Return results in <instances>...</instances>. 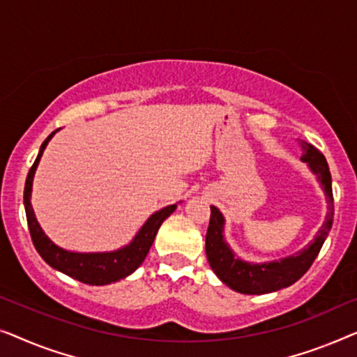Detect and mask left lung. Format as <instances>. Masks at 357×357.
<instances>
[{
    "label": "left lung",
    "mask_w": 357,
    "mask_h": 357,
    "mask_svg": "<svg viewBox=\"0 0 357 357\" xmlns=\"http://www.w3.org/2000/svg\"><path fill=\"white\" fill-rule=\"evenodd\" d=\"M301 149H303L301 160L307 163L310 172L317 176L328 204L325 222L315 238L307 244V248L289 257L272 260V262H245L233 252L225 239V217L222 212L215 205L210 207L212 213H210V223L207 236H205V252L215 275L233 291L243 294H267L281 288H288L307 272L327 239L331 225H333V192H331L328 163L322 152H319L309 142L301 140Z\"/></svg>",
    "instance_id": "obj_1"
}]
</instances>
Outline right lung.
<instances>
[{
  "mask_svg": "<svg viewBox=\"0 0 357 357\" xmlns=\"http://www.w3.org/2000/svg\"><path fill=\"white\" fill-rule=\"evenodd\" d=\"M58 132L53 130L52 134L45 139V142L40 147V152L35 158V162L30 168L26 179V188H24V207H26L27 215V225L30 236H32V243L37 249L45 262L50 267L58 270L68 277H71L77 281H82L85 284L92 286H103L114 283L123 278L129 277L130 273L135 272L147 257L150 248H152L155 236H157L162 223L176 210L178 204L168 205L158 212L152 213L147 222L142 225V228L137 231L132 241L129 244L123 245L118 250H109V252H73V250H66L59 248L53 243L52 239L45 234V231L40 227V223L35 218V212L30 204V195H32V183L35 172L42 158L43 150L54 134Z\"/></svg>",
  "mask_w": 357,
  "mask_h": 357,
  "instance_id": "right-lung-1",
  "label": "right lung"
}]
</instances>
